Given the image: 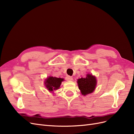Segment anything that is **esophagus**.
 Wrapping results in <instances>:
<instances>
[{"label": "esophagus", "mask_w": 134, "mask_h": 134, "mask_svg": "<svg viewBox=\"0 0 134 134\" xmlns=\"http://www.w3.org/2000/svg\"><path fill=\"white\" fill-rule=\"evenodd\" d=\"M66 79L68 81H71V80H72V78L69 75H68L66 76Z\"/></svg>", "instance_id": "34e87169"}]
</instances>
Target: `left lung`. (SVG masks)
<instances>
[{
  "label": "left lung",
  "mask_w": 134,
  "mask_h": 134,
  "mask_svg": "<svg viewBox=\"0 0 134 134\" xmlns=\"http://www.w3.org/2000/svg\"><path fill=\"white\" fill-rule=\"evenodd\" d=\"M79 89L84 96L93 92L96 86L97 80L95 76L88 74L86 78H81L78 80Z\"/></svg>",
  "instance_id": "obj_1"
}]
</instances>
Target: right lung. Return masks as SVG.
I'll use <instances>...</instances> for the list:
<instances>
[{
    "label": "right lung",
    "mask_w": 134,
    "mask_h": 134,
    "mask_svg": "<svg viewBox=\"0 0 134 134\" xmlns=\"http://www.w3.org/2000/svg\"><path fill=\"white\" fill-rule=\"evenodd\" d=\"M64 79L61 78H56V77L50 76L48 78L45 82L46 87L48 90L53 91L59 88L62 82Z\"/></svg>",
    "instance_id": "add662e5"
}]
</instances>
